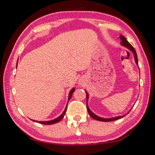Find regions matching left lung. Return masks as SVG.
Here are the masks:
<instances>
[{
  "instance_id": "1",
  "label": "left lung",
  "mask_w": 155,
  "mask_h": 155,
  "mask_svg": "<svg viewBox=\"0 0 155 155\" xmlns=\"http://www.w3.org/2000/svg\"><path fill=\"white\" fill-rule=\"evenodd\" d=\"M120 40H121V41H122V43H121L122 45L126 46L127 48L130 50V51L133 52V54H134V57H135V62H136V64L138 65L137 55V53H136V51H135V48H133V46L131 45V44L129 42H128L127 39H126L124 36H123V35H120ZM85 92H86V91H85ZM86 96H87V97H86V98H87V111H88L89 114H90V116L92 117L93 119L96 120H98V121H102V122H111V121H114V120L120 119V118H122V117H123L124 116H125V115H122V116H117V117H113V118H107V119H104V118H103V117L97 116V115H96L95 114H94L93 113L90 111V109H89V107L87 106L88 94L87 92H86Z\"/></svg>"
}]
</instances>
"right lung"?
<instances>
[{
  "instance_id": "1",
  "label": "right lung",
  "mask_w": 155,
  "mask_h": 155,
  "mask_svg": "<svg viewBox=\"0 0 155 155\" xmlns=\"http://www.w3.org/2000/svg\"><path fill=\"white\" fill-rule=\"evenodd\" d=\"M17 64H18V62H17ZM17 64H16V65H17ZM17 67V66H16ZM75 91V89L74 88H72V90H71V91H70V93H69V96H68V101H69V100L71 98V97H72V94H73V92H74V91ZM66 110H67V106H66V107H65V110H64V111L63 112V114L60 115L59 117H57V118H56V119H54V120H51V121H46V122H41V121H38V122H39V123H40V124H47V125H50V124H55V123H57V122H59L60 120H62V118L63 117H64V115H65V112H66ZM34 122H36V121H34Z\"/></svg>"
}]
</instances>
